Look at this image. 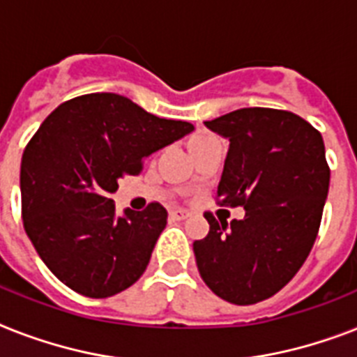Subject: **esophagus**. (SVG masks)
Returning a JSON list of instances; mask_svg holds the SVG:
<instances>
[{
	"label": "esophagus",
	"instance_id": "esophagus-1",
	"mask_svg": "<svg viewBox=\"0 0 357 357\" xmlns=\"http://www.w3.org/2000/svg\"><path fill=\"white\" fill-rule=\"evenodd\" d=\"M170 216H172L174 220H187L188 216H190V213H187V211H183V208H176V211L170 213Z\"/></svg>",
	"mask_w": 357,
	"mask_h": 357
}]
</instances>
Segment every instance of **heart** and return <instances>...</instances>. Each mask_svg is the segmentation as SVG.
Instances as JSON below:
<instances>
[{"label": "heart", "mask_w": 357, "mask_h": 357, "mask_svg": "<svg viewBox=\"0 0 357 357\" xmlns=\"http://www.w3.org/2000/svg\"><path fill=\"white\" fill-rule=\"evenodd\" d=\"M207 139L211 137H208V135H196V137H192L188 141V150H192L194 146H198V144H202L204 141H207Z\"/></svg>", "instance_id": "b5f03b06"}]
</instances>
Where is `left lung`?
<instances>
[{"label":"left lung","mask_w":357,"mask_h":357,"mask_svg":"<svg viewBox=\"0 0 357 357\" xmlns=\"http://www.w3.org/2000/svg\"><path fill=\"white\" fill-rule=\"evenodd\" d=\"M229 139L218 205L244 207L227 225L205 213L208 233L192 244L204 282L231 304L282 289L319 233L330 185L319 130L286 109L242 108L205 121Z\"/></svg>","instance_id":"8db88e82"}]
</instances>
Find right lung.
<instances>
[{"instance_id":"obj_1","label":"right lung","mask_w":357,"mask_h":357,"mask_svg":"<svg viewBox=\"0 0 357 357\" xmlns=\"http://www.w3.org/2000/svg\"><path fill=\"white\" fill-rule=\"evenodd\" d=\"M117 93L66 100L23 150L22 218L43 264L68 288L106 299L137 282L167 225L158 202L115 214L109 194L144 158L192 132Z\"/></svg>"}]
</instances>
